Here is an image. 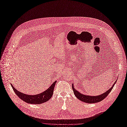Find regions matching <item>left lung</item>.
<instances>
[{"instance_id":"8db88e82","label":"left lung","mask_w":127,"mask_h":127,"mask_svg":"<svg viewBox=\"0 0 127 127\" xmlns=\"http://www.w3.org/2000/svg\"><path fill=\"white\" fill-rule=\"evenodd\" d=\"M115 82H116V81H115ZM115 82L113 86L111 88H110V89H109L106 92L97 96H90L82 95V93L78 92L75 89L73 84H72V89L73 90L74 95H75L76 97L77 98H78L81 101L87 103H95L102 101L108 95L109 93L111 92L112 89L113 88L114 85L115 84Z\"/></svg>"}]
</instances>
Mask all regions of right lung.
<instances>
[{
  "label": "right lung",
  "mask_w": 127,
  "mask_h": 127,
  "mask_svg": "<svg viewBox=\"0 0 127 127\" xmlns=\"http://www.w3.org/2000/svg\"><path fill=\"white\" fill-rule=\"evenodd\" d=\"M56 82V81L54 82L47 90L36 95H29L24 94V93L18 91L11 84V85L15 93H16L18 96L23 101L30 104H40L46 102L51 98L53 95L54 86Z\"/></svg>",
  "instance_id": "obj_1"
}]
</instances>
